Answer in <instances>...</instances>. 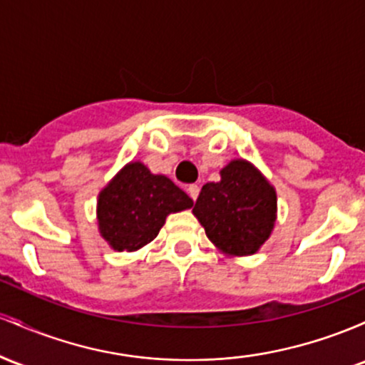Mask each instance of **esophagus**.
I'll return each mask as SVG.
<instances>
[{
	"label": "esophagus",
	"instance_id": "esophagus-1",
	"mask_svg": "<svg viewBox=\"0 0 365 365\" xmlns=\"http://www.w3.org/2000/svg\"><path fill=\"white\" fill-rule=\"evenodd\" d=\"M187 195L191 196V200H193V202H196V198H198V195H200V187L196 186V184H190V186H187Z\"/></svg>",
	"mask_w": 365,
	"mask_h": 365
}]
</instances>
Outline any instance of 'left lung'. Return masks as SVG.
Masks as SVG:
<instances>
[{
  "label": "left lung",
  "mask_w": 365,
  "mask_h": 365,
  "mask_svg": "<svg viewBox=\"0 0 365 365\" xmlns=\"http://www.w3.org/2000/svg\"><path fill=\"white\" fill-rule=\"evenodd\" d=\"M193 214L208 240L227 255H252L271 236L277 214V196L271 182L252 163L229 162L219 182L200 191Z\"/></svg>",
  "instance_id": "obj_1"
}]
</instances>
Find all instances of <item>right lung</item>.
Instances as JSON below:
<instances>
[{"label": "right lung", "instance_id": "add662e5", "mask_svg": "<svg viewBox=\"0 0 365 365\" xmlns=\"http://www.w3.org/2000/svg\"><path fill=\"white\" fill-rule=\"evenodd\" d=\"M191 207L169 178L130 162L98 195V229L117 252H136L157 237L167 215Z\"/></svg>", "mask_w": 365, "mask_h": 365}]
</instances>
